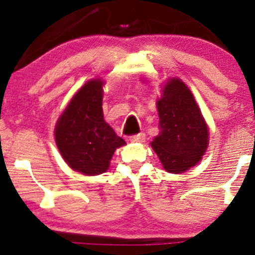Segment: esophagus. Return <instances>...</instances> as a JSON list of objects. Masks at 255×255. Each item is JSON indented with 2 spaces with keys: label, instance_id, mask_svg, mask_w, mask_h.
I'll use <instances>...</instances> for the list:
<instances>
[{
  "label": "esophagus",
  "instance_id": "esophagus-1",
  "mask_svg": "<svg viewBox=\"0 0 255 255\" xmlns=\"http://www.w3.org/2000/svg\"><path fill=\"white\" fill-rule=\"evenodd\" d=\"M129 139H130V142H134V143H136V142H144L145 135L142 134V132H141V134L130 136V137H129Z\"/></svg>",
  "mask_w": 255,
  "mask_h": 255
}]
</instances>
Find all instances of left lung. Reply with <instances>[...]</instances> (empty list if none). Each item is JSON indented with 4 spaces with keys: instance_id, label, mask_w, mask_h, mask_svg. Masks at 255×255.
I'll list each match as a JSON object with an SVG mask.
<instances>
[{
    "instance_id": "1",
    "label": "left lung",
    "mask_w": 255,
    "mask_h": 255,
    "mask_svg": "<svg viewBox=\"0 0 255 255\" xmlns=\"http://www.w3.org/2000/svg\"><path fill=\"white\" fill-rule=\"evenodd\" d=\"M159 134L151 142L163 167L182 173L206 152L209 130L192 92L179 78H171L157 100Z\"/></svg>"
}]
</instances>
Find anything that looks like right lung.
Returning a JSON list of instances; mask_svg holds the SVG:
<instances>
[{
  "instance_id": "add662e5",
  "label": "right lung",
  "mask_w": 255,
  "mask_h": 255,
  "mask_svg": "<svg viewBox=\"0 0 255 255\" xmlns=\"http://www.w3.org/2000/svg\"><path fill=\"white\" fill-rule=\"evenodd\" d=\"M102 80H91L76 92L55 126L61 156L85 175L106 172L117 148L126 144L104 120Z\"/></svg>"
}]
</instances>
